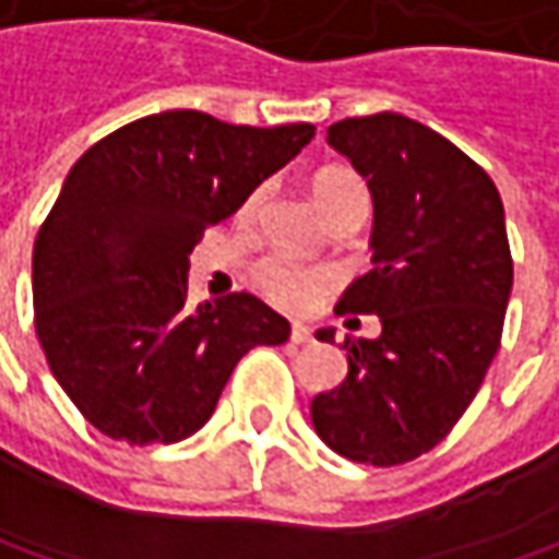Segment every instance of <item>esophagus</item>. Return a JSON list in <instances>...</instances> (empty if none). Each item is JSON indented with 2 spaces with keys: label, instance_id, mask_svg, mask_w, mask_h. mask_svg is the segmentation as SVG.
Segmentation results:
<instances>
[{
  "label": "esophagus",
  "instance_id": "obj_1",
  "mask_svg": "<svg viewBox=\"0 0 559 559\" xmlns=\"http://www.w3.org/2000/svg\"><path fill=\"white\" fill-rule=\"evenodd\" d=\"M310 338H313V330H310V326H304V323H294V326H290V342H294V345H304V342H310Z\"/></svg>",
  "mask_w": 559,
  "mask_h": 559
}]
</instances>
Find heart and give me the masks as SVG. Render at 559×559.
I'll use <instances>...</instances> for the list:
<instances>
[{
  "mask_svg": "<svg viewBox=\"0 0 559 559\" xmlns=\"http://www.w3.org/2000/svg\"><path fill=\"white\" fill-rule=\"evenodd\" d=\"M313 194H317V201L323 204V211L330 214L332 221L345 207H352V204H368V185L352 169H326V173H320V176L313 178ZM265 198H269V185L262 181V185H255L246 194V201L239 207V221L252 224L259 217ZM255 284L278 307L300 310V307L313 304L330 287L332 275L323 272V269L297 265V262H287V259H265L255 269Z\"/></svg>",
  "mask_w": 559,
  "mask_h": 559,
  "instance_id": "1",
  "label": "heart"
}]
</instances>
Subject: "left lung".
Here are the masks:
<instances>
[{
    "label": "left lung",
    "mask_w": 559,
    "mask_h": 559,
    "mask_svg": "<svg viewBox=\"0 0 559 559\" xmlns=\"http://www.w3.org/2000/svg\"><path fill=\"white\" fill-rule=\"evenodd\" d=\"M326 140L374 198V269L335 313H374L381 335H345L348 378L310 416L335 454L396 467L457 426L496 358L512 294L502 198L451 140L393 111L345 118Z\"/></svg>",
    "instance_id": "1"
}]
</instances>
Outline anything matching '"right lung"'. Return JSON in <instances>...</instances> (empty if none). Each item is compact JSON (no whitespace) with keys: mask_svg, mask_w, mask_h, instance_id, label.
Masks as SVG:
<instances>
[{"mask_svg":"<svg viewBox=\"0 0 559 559\" xmlns=\"http://www.w3.org/2000/svg\"><path fill=\"white\" fill-rule=\"evenodd\" d=\"M313 133L163 111L79 156L37 229L31 294L47 365L85 423L176 444L211 419L249 348L287 342V320L246 290L191 310L188 255Z\"/></svg>","mask_w":559,"mask_h":559,"instance_id":"obj_1","label":"right lung"}]
</instances>
